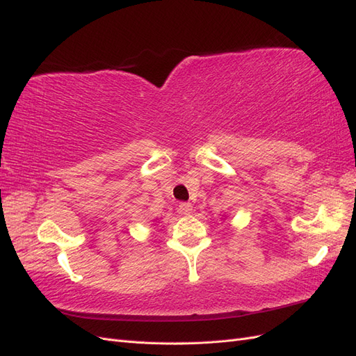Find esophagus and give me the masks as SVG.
<instances>
[{
    "instance_id": "esophagus-1",
    "label": "esophagus",
    "mask_w": 356,
    "mask_h": 356,
    "mask_svg": "<svg viewBox=\"0 0 356 356\" xmlns=\"http://www.w3.org/2000/svg\"><path fill=\"white\" fill-rule=\"evenodd\" d=\"M178 212L181 213V215H191L193 213V207H191V203H179V207H178Z\"/></svg>"
}]
</instances>
